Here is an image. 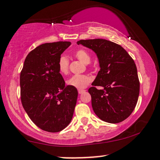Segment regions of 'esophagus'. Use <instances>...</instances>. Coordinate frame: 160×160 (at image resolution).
Here are the masks:
<instances>
[{
	"mask_svg": "<svg viewBox=\"0 0 160 160\" xmlns=\"http://www.w3.org/2000/svg\"><path fill=\"white\" fill-rule=\"evenodd\" d=\"M86 90H83V89H80V90H78V92H79V94H82L83 92H85Z\"/></svg>",
	"mask_w": 160,
	"mask_h": 160,
	"instance_id": "34e87169",
	"label": "esophagus"
}]
</instances>
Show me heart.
<instances>
[{
	"label": "heart",
	"mask_w": 160,
	"mask_h": 160,
	"mask_svg": "<svg viewBox=\"0 0 160 160\" xmlns=\"http://www.w3.org/2000/svg\"><path fill=\"white\" fill-rule=\"evenodd\" d=\"M75 57L79 59L82 63L89 64L91 57L86 50L79 49L75 52ZM69 59L66 56H61L58 60V70L59 72L62 75H67L69 71ZM92 81V78L87 75H75L69 78L67 80V85L69 86L77 88V89H82L87 87V85Z\"/></svg>",
	"instance_id": "b5f03b06"
}]
</instances>
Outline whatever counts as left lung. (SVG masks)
Listing matches in <instances>:
<instances>
[{"instance_id":"left-lung-1","label":"left lung","mask_w":160,"mask_h":160,"mask_svg":"<svg viewBox=\"0 0 160 160\" xmlns=\"http://www.w3.org/2000/svg\"><path fill=\"white\" fill-rule=\"evenodd\" d=\"M77 44L91 49L99 60L101 70L88 89L95 113L108 123L124 121L134 110L139 95L133 59L121 45L106 39L80 40Z\"/></svg>"}]
</instances>
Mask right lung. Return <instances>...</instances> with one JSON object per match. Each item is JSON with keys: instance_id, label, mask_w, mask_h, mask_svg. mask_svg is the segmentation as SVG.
I'll return each instance as SVG.
<instances>
[{"instance_id": "1", "label": "right lung", "mask_w": 160, "mask_h": 160, "mask_svg": "<svg viewBox=\"0 0 160 160\" xmlns=\"http://www.w3.org/2000/svg\"><path fill=\"white\" fill-rule=\"evenodd\" d=\"M70 42L45 43L27 56L20 75L21 101L36 126L48 132L63 130L72 118L78 98L58 70L61 54Z\"/></svg>"}]
</instances>
